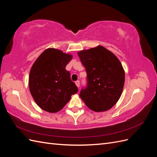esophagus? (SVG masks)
<instances>
[{
  "instance_id": "34e87169",
  "label": "esophagus",
  "mask_w": 157,
  "mask_h": 157,
  "mask_svg": "<svg viewBox=\"0 0 157 157\" xmlns=\"http://www.w3.org/2000/svg\"><path fill=\"white\" fill-rule=\"evenodd\" d=\"M75 84L77 85V86L78 88H79V86H80V81H79V80H77V81H76L75 82Z\"/></svg>"
}]
</instances>
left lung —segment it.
<instances>
[{"label": "left lung", "instance_id": "8db88e82", "mask_svg": "<svg viewBox=\"0 0 157 157\" xmlns=\"http://www.w3.org/2000/svg\"><path fill=\"white\" fill-rule=\"evenodd\" d=\"M86 69V86L80 97L87 107L96 112L110 109L119 99L124 88L125 74L117 56L103 46L79 52Z\"/></svg>", "mask_w": 157, "mask_h": 157}]
</instances>
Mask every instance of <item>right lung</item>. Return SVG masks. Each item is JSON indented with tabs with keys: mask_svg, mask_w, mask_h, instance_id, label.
<instances>
[{
	"mask_svg": "<svg viewBox=\"0 0 157 157\" xmlns=\"http://www.w3.org/2000/svg\"><path fill=\"white\" fill-rule=\"evenodd\" d=\"M72 56L62 51L48 48L39 56L30 71L29 86L36 103L52 113L60 111L77 93L78 88L71 81L66 65Z\"/></svg>",
	"mask_w": 157,
	"mask_h": 157,
	"instance_id": "add662e5",
	"label": "right lung"
}]
</instances>
